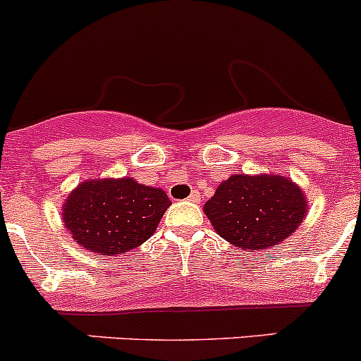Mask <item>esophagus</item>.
Listing matches in <instances>:
<instances>
[{
    "mask_svg": "<svg viewBox=\"0 0 361 361\" xmlns=\"http://www.w3.org/2000/svg\"><path fill=\"white\" fill-rule=\"evenodd\" d=\"M188 201H190V202H201V194H199L197 190H194L190 195H188Z\"/></svg>",
    "mask_w": 361,
    "mask_h": 361,
    "instance_id": "esophagus-1",
    "label": "esophagus"
}]
</instances>
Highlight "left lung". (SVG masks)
Returning <instances> with one entry per match:
<instances>
[{
    "instance_id": "obj_1",
    "label": "left lung",
    "mask_w": 361,
    "mask_h": 361,
    "mask_svg": "<svg viewBox=\"0 0 361 361\" xmlns=\"http://www.w3.org/2000/svg\"><path fill=\"white\" fill-rule=\"evenodd\" d=\"M309 201L281 174H233L204 204L219 236L240 250L261 252L291 236L303 222Z\"/></svg>"
}]
</instances>
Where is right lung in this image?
I'll return each mask as SVG.
<instances>
[{
	"instance_id": "add662e5",
	"label": "right lung",
	"mask_w": 361,
	"mask_h": 361,
	"mask_svg": "<svg viewBox=\"0 0 361 361\" xmlns=\"http://www.w3.org/2000/svg\"><path fill=\"white\" fill-rule=\"evenodd\" d=\"M171 206L162 188L134 178L80 181L61 206V219L73 240L97 255H118L145 243Z\"/></svg>"
}]
</instances>
